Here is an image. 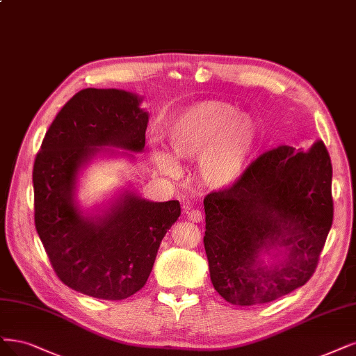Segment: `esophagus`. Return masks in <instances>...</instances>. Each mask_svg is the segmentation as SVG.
<instances>
[{"mask_svg": "<svg viewBox=\"0 0 356 356\" xmlns=\"http://www.w3.org/2000/svg\"><path fill=\"white\" fill-rule=\"evenodd\" d=\"M184 212H186L188 220H191V222L197 224L202 220V212L199 209H194L190 204H184Z\"/></svg>", "mask_w": 356, "mask_h": 356, "instance_id": "34e87169", "label": "esophagus"}]
</instances>
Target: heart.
<instances>
[{
  "instance_id": "1",
  "label": "heart",
  "mask_w": 356,
  "mask_h": 356,
  "mask_svg": "<svg viewBox=\"0 0 356 356\" xmlns=\"http://www.w3.org/2000/svg\"><path fill=\"white\" fill-rule=\"evenodd\" d=\"M257 122L240 113L228 102L207 100L187 107L172 120L168 140L181 159H197L199 174L207 187L229 188L246 174L253 152L259 143ZM154 162L166 172H175L174 157L154 149Z\"/></svg>"
}]
</instances>
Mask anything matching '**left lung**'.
Wrapping results in <instances>:
<instances>
[{"label":"left lung","mask_w":356,"mask_h":356,"mask_svg":"<svg viewBox=\"0 0 356 356\" xmlns=\"http://www.w3.org/2000/svg\"><path fill=\"white\" fill-rule=\"evenodd\" d=\"M333 168L325 144L306 152L278 145L253 161L234 186L206 195L204 250L215 290L252 306L289 295L308 281L333 224ZM280 243L286 261L268 270L257 253Z\"/></svg>","instance_id":"8db88e82"}]
</instances>
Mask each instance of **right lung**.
Segmentation results:
<instances>
[{
	"mask_svg": "<svg viewBox=\"0 0 356 356\" xmlns=\"http://www.w3.org/2000/svg\"><path fill=\"white\" fill-rule=\"evenodd\" d=\"M137 95L85 88L61 107L33 163L35 228L61 283L82 295L122 300L144 287L166 231L181 215L178 200L147 202L127 194L106 216H79L73 190L81 165L119 145L141 152L149 115Z\"/></svg>",
	"mask_w": 356,
	"mask_h": 356,
	"instance_id": "obj_1",
	"label": "right lung"
}]
</instances>
